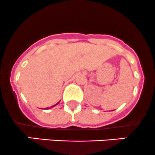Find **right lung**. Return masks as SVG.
<instances>
[{
	"instance_id": "add662e5",
	"label": "right lung",
	"mask_w": 155,
	"mask_h": 155,
	"mask_svg": "<svg viewBox=\"0 0 155 155\" xmlns=\"http://www.w3.org/2000/svg\"><path fill=\"white\" fill-rule=\"evenodd\" d=\"M58 103H59V102H58ZM58 103H57V104H58ZM57 104H56V105H53V106H51V108H52V107H54V106H56V105H57ZM48 108H46V109H48Z\"/></svg>"
}]
</instances>
